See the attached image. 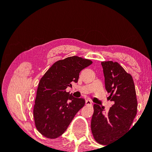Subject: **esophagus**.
<instances>
[{"label":"esophagus","mask_w":152,"mask_h":152,"mask_svg":"<svg viewBox=\"0 0 152 152\" xmlns=\"http://www.w3.org/2000/svg\"><path fill=\"white\" fill-rule=\"evenodd\" d=\"M86 104L87 105H91L92 104V102H91V100H89V99H87L86 101Z\"/></svg>","instance_id":"obj_1"}]
</instances>
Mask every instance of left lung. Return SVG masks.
<instances>
[{
    "mask_svg": "<svg viewBox=\"0 0 152 152\" xmlns=\"http://www.w3.org/2000/svg\"><path fill=\"white\" fill-rule=\"evenodd\" d=\"M105 88L114 104L108 112L94 104L91 131L96 141L107 145L129 130L136 113L137 102L132 76L117 62L103 61Z\"/></svg>",
    "mask_w": 152,
    "mask_h": 152,
    "instance_id": "obj_1",
    "label": "left lung"
}]
</instances>
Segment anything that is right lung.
I'll return each instance as SVG.
<instances>
[{"mask_svg": "<svg viewBox=\"0 0 152 152\" xmlns=\"http://www.w3.org/2000/svg\"><path fill=\"white\" fill-rule=\"evenodd\" d=\"M92 63L79 56L68 57L54 63L41 78L34 107L35 127L41 134L50 139L60 136L84 107V99L74 98L66 89L77 83L80 71Z\"/></svg>", "mask_w": 152, "mask_h": 152, "instance_id": "add662e5", "label": "right lung"}]
</instances>
